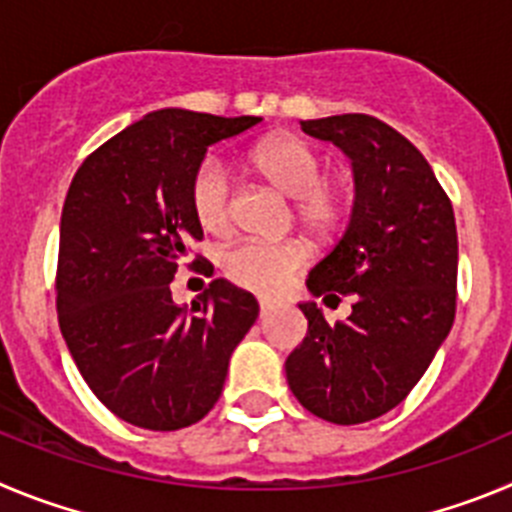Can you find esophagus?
I'll return each mask as SVG.
<instances>
[{
	"label": "esophagus",
	"mask_w": 512,
	"mask_h": 512,
	"mask_svg": "<svg viewBox=\"0 0 512 512\" xmlns=\"http://www.w3.org/2000/svg\"><path fill=\"white\" fill-rule=\"evenodd\" d=\"M273 308H275L273 301H265V298H262V301H260V319H267V316L273 313Z\"/></svg>",
	"instance_id": "esophagus-1"
}]
</instances>
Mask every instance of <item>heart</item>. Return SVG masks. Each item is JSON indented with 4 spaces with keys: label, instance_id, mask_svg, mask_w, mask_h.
<instances>
[{
    "label": "heart",
    "instance_id": "b5f03b06",
    "mask_svg": "<svg viewBox=\"0 0 512 512\" xmlns=\"http://www.w3.org/2000/svg\"><path fill=\"white\" fill-rule=\"evenodd\" d=\"M255 168L280 193L298 199V219L313 232H329L342 216V196L324 183L321 155L301 137H275L252 155ZM232 170L219 155L199 165L191 181V206L201 227L214 237L232 229ZM308 265V247L285 242H239L222 255V273L237 288L273 296Z\"/></svg>",
    "mask_w": 512,
    "mask_h": 512
}]
</instances>
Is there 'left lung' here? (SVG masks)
Here are the masks:
<instances>
[{
    "label": "left lung",
    "instance_id": "left-lung-1",
    "mask_svg": "<svg viewBox=\"0 0 512 512\" xmlns=\"http://www.w3.org/2000/svg\"><path fill=\"white\" fill-rule=\"evenodd\" d=\"M301 130L342 147L354 173L349 224L308 273V293H354V306L347 321L329 326L316 303H298L308 331L285 359V377L313 416L354 426L411 393L449 336L457 224L428 160L390 124L336 114L306 119Z\"/></svg>",
    "mask_w": 512,
    "mask_h": 512
}]
</instances>
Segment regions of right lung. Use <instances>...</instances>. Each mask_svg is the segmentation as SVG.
Wrapping results in <instances>:
<instances>
[{"mask_svg": "<svg viewBox=\"0 0 512 512\" xmlns=\"http://www.w3.org/2000/svg\"><path fill=\"white\" fill-rule=\"evenodd\" d=\"M257 122L150 112L94 150L68 188L58 321L91 393L132 426L176 431L201 421L255 324L257 301L227 280H211L191 311L173 301L170 280L188 239L204 237L191 181L206 150Z\"/></svg>", "mask_w": 512, "mask_h": 512, "instance_id": "obj_1", "label": "right lung"}]
</instances>
